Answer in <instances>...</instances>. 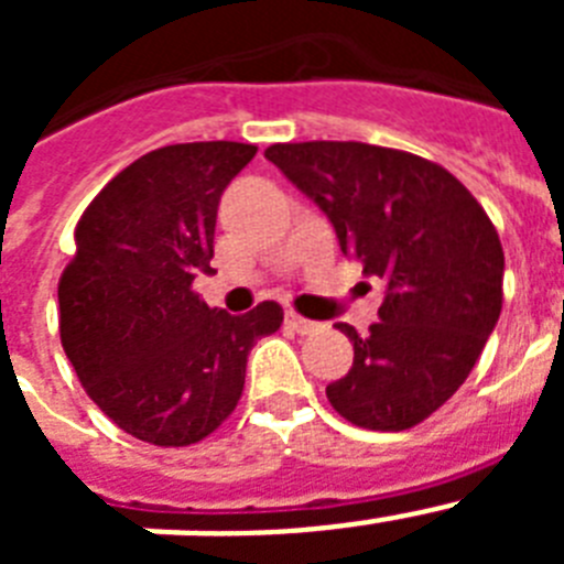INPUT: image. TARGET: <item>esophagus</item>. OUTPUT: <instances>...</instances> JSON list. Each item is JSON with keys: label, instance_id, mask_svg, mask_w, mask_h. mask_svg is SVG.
I'll list each match as a JSON object with an SVG mask.
<instances>
[{"label": "esophagus", "instance_id": "esophagus-1", "mask_svg": "<svg viewBox=\"0 0 564 564\" xmlns=\"http://www.w3.org/2000/svg\"><path fill=\"white\" fill-rule=\"evenodd\" d=\"M285 325L291 327V330H296L299 336H311V333H316L318 327H322L318 322H311V318L299 316V313H293V311L285 313Z\"/></svg>", "mask_w": 564, "mask_h": 564}]
</instances>
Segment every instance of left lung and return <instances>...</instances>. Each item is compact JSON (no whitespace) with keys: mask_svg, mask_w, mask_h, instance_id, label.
<instances>
[{"mask_svg":"<svg viewBox=\"0 0 564 564\" xmlns=\"http://www.w3.org/2000/svg\"><path fill=\"white\" fill-rule=\"evenodd\" d=\"M265 158L333 223L344 257L387 282L350 372L327 387L341 417L372 432L410 430L449 401L502 311L500 237L455 174L358 141L273 143Z\"/></svg>","mask_w":564,"mask_h":564,"instance_id":"8db88e82","label":"left lung"}]
</instances>
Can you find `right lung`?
Instances as JSON below:
<instances>
[{"label":"right lung","mask_w":564,"mask_h":564,"mask_svg":"<svg viewBox=\"0 0 564 564\" xmlns=\"http://www.w3.org/2000/svg\"><path fill=\"white\" fill-rule=\"evenodd\" d=\"M257 147L174 143L118 172L82 214L58 279V330L78 381L127 435L192 446L234 412L248 352L282 325L276 302L246 316L192 291L212 271L217 206Z\"/></svg>","instance_id":"add662e5"}]
</instances>
